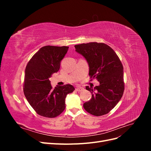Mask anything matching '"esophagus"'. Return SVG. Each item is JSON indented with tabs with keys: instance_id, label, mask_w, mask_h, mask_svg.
I'll return each mask as SVG.
<instances>
[{
	"instance_id": "34e87169",
	"label": "esophagus",
	"mask_w": 151,
	"mask_h": 151,
	"mask_svg": "<svg viewBox=\"0 0 151 151\" xmlns=\"http://www.w3.org/2000/svg\"><path fill=\"white\" fill-rule=\"evenodd\" d=\"M76 91H79V92H81V91H83V90H84V88H82V87H81V86H77V87H76Z\"/></svg>"
}]
</instances>
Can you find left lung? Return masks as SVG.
<instances>
[{"mask_svg": "<svg viewBox=\"0 0 151 151\" xmlns=\"http://www.w3.org/2000/svg\"><path fill=\"white\" fill-rule=\"evenodd\" d=\"M74 47L88 62L89 75L99 83L94 88L86 87L92 97L84 103V108L94 116L106 115L119 102L124 91L122 63L115 51L104 43L91 42Z\"/></svg>", "mask_w": 151, "mask_h": 151, "instance_id": "8db88e82", "label": "left lung"}]
</instances>
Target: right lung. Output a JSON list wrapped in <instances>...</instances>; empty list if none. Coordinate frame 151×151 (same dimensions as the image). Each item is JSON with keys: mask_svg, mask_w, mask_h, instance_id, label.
Instances as JSON below:
<instances>
[{"mask_svg": "<svg viewBox=\"0 0 151 151\" xmlns=\"http://www.w3.org/2000/svg\"><path fill=\"white\" fill-rule=\"evenodd\" d=\"M68 47L45 46L31 58L25 69L24 94L38 115L55 118L65 108L67 95L75 90L74 86H57L54 89L49 78L57 73Z\"/></svg>", "mask_w": 151, "mask_h": 151, "instance_id": "add662e5", "label": "right lung"}]
</instances>
